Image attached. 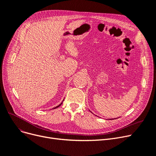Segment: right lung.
Returning <instances> with one entry per match:
<instances>
[{
    "mask_svg": "<svg viewBox=\"0 0 156 156\" xmlns=\"http://www.w3.org/2000/svg\"><path fill=\"white\" fill-rule=\"evenodd\" d=\"M62 103H60V104L59 105H58L57 106H56V107H55V108H53V109H55V108H57L58 107H59V106H60V105H62Z\"/></svg>",
    "mask_w": 156,
    "mask_h": 156,
    "instance_id": "right-lung-1",
    "label": "right lung"
}]
</instances>
